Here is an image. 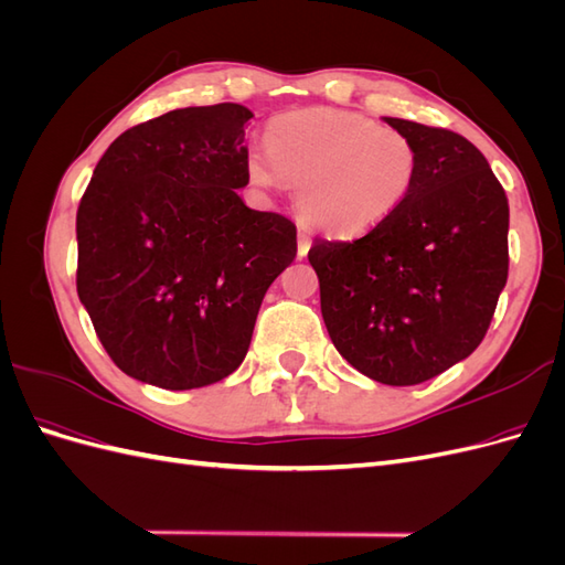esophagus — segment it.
Instances as JSON below:
<instances>
[{
    "instance_id": "34e87169",
    "label": "esophagus",
    "mask_w": 565,
    "mask_h": 565,
    "mask_svg": "<svg viewBox=\"0 0 565 565\" xmlns=\"http://www.w3.org/2000/svg\"><path fill=\"white\" fill-rule=\"evenodd\" d=\"M309 249H311V235L306 233L303 228H299V235H297V252H299V256H306V254H309Z\"/></svg>"
}]
</instances>
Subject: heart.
I'll list each match as a JSON object with an SVG mask.
<instances>
[{"label":"heart","mask_w":565,"mask_h":565,"mask_svg":"<svg viewBox=\"0 0 565 565\" xmlns=\"http://www.w3.org/2000/svg\"><path fill=\"white\" fill-rule=\"evenodd\" d=\"M264 152H249L247 179L256 188L297 185V207L332 235H361L380 226L413 193L419 148L403 129L337 110L309 108L273 117Z\"/></svg>","instance_id":"obj_1"}]
</instances>
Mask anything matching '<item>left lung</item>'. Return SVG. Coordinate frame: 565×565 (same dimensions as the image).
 Wrapping results in <instances>:
<instances>
[{
	"label": "left lung",
	"instance_id": "left-lung-1",
	"mask_svg": "<svg viewBox=\"0 0 565 565\" xmlns=\"http://www.w3.org/2000/svg\"><path fill=\"white\" fill-rule=\"evenodd\" d=\"M384 119L419 148L413 193L358 241L316 237L309 262L337 351L374 382L413 386L483 341L509 276V202L465 136Z\"/></svg>",
	"mask_w": 565,
	"mask_h": 565
}]
</instances>
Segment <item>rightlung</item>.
<instances>
[{"instance_id": "add662e5", "label": "right lung", "mask_w": 565, "mask_h": 565, "mask_svg": "<svg viewBox=\"0 0 565 565\" xmlns=\"http://www.w3.org/2000/svg\"><path fill=\"white\" fill-rule=\"evenodd\" d=\"M245 106L169 110L119 134L77 210V295L129 377L185 391L245 361L297 226L249 210Z\"/></svg>"}]
</instances>
